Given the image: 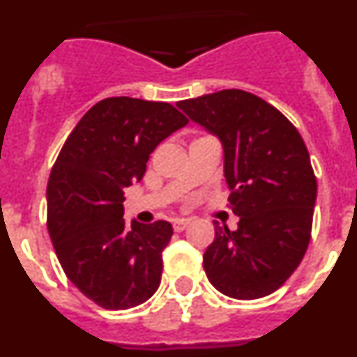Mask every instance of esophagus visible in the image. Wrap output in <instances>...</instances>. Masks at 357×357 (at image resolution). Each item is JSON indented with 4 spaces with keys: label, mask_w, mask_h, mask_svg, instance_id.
Masks as SVG:
<instances>
[{
    "label": "esophagus",
    "mask_w": 357,
    "mask_h": 357,
    "mask_svg": "<svg viewBox=\"0 0 357 357\" xmlns=\"http://www.w3.org/2000/svg\"><path fill=\"white\" fill-rule=\"evenodd\" d=\"M189 225L188 220H184V218H178V220H175L173 222V229H175V232H182V230H185V227Z\"/></svg>",
    "instance_id": "esophagus-1"
}]
</instances>
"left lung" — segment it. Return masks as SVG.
Masks as SVG:
<instances>
[{"label":"left lung","instance_id":"1","mask_svg":"<svg viewBox=\"0 0 357 357\" xmlns=\"http://www.w3.org/2000/svg\"><path fill=\"white\" fill-rule=\"evenodd\" d=\"M223 146V173L238 229L214 223L204 270L223 295L254 301L301 264L317 202L309 151L298 130L263 98L225 89L176 103Z\"/></svg>","mask_w":357,"mask_h":357}]
</instances>
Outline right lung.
Masks as SVG:
<instances>
[{
  "mask_svg": "<svg viewBox=\"0 0 357 357\" xmlns=\"http://www.w3.org/2000/svg\"><path fill=\"white\" fill-rule=\"evenodd\" d=\"M188 119L169 103L105 98L66 139L46 189L48 232L68 279L105 309H130L157 291L169 222L123 220V189Z\"/></svg>",
  "mask_w": 357,
  "mask_h": 357,
  "instance_id": "1",
  "label": "right lung"
}]
</instances>
